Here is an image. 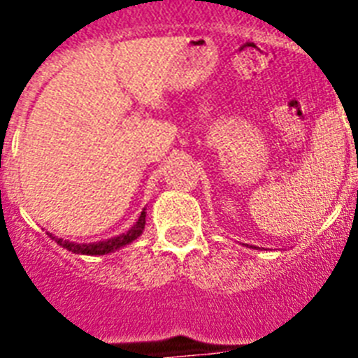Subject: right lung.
I'll return each mask as SVG.
<instances>
[{
    "label": "right lung",
    "mask_w": 358,
    "mask_h": 358,
    "mask_svg": "<svg viewBox=\"0 0 358 358\" xmlns=\"http://www.w3.org/2000/svg\"><path fill=\"white\" fill-rule=\"evenodd\" d=\"M145 217L146 212L143 210L137 219V223L131 227V229L126 232V234H120L117 238L106 239V241H98V243H74V241H64V239L53 238L57 241V245L64 247L66 250H72L76 255H89V256H100V255H108V252H113V250L120 249L124 245H129L134 239L139 238L143 234V230H145Z\"/></svg>",
    "instance_id": "add662e5"
}]
</instances>
